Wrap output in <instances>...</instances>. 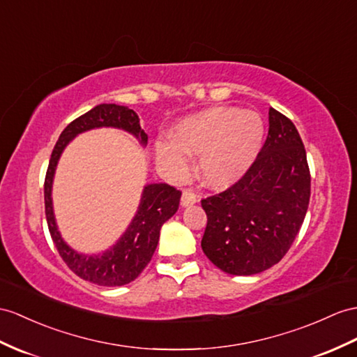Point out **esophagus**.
I'll return each mask as SVG.
<instances>
[{"label": "esophagus", "mask_w": 357, "mask_h": 357, "mask_svg": "<svg viewBox=\"0 0 357 357\" xmlns=\"http://www.w3.org/2000/svg\"><path fill=\"white\" fill-rule=\"evenodd\" d=\"M199 199H198V195L197 194H194L192 190L190 189H186V190H183V194H181V206L183 207H188V206H192V204H195V203H198Z\"/></svg>", "instance_id": "1"}]
</instances>
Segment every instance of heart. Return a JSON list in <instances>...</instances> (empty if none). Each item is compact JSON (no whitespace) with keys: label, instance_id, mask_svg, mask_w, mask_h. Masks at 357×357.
<instances>
[{"label":"heart","instance_id":"heart-1","mask_svg":"<svg viewBox=\"0 0 357 357\" xmlns=\"http://www.w3.org/2000/svg\"><path fill=\"white\" fill-rule=\"evenodd\" d=\"M264 136V119L256 110L207 107L180 119L171 128V139L155 144V160L167 176L183 178L189 155L198 154L199 178L213 189H225L253 167Z\"/></svg>","mask_w":357,"mask_h":357}]
</instances>
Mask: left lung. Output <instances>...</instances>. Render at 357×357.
<instances>
[{"label": "left lung", "mask_w": 357, "mask_h": 357, "mask_svg": "<svg viewBox=\"0 0 357 357\" xmlns=\"http://www.w3.org/2000/svg\"><path fill=\"white\" fill-rule=\"evenodd\" d=\"M268 137L253 167L224 192L202 199V248L231 275H253L280 262L297 236L310 198L306 150L292 121L269 109Z\"/></svg>", "instance_id": "1"}]
</instances>
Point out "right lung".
I'll return each mask as SVG.
<instances>
[{
  "instance_id": "add662e5",
  "label": "right lung",
  "mask_w": 357,
  "mask_h": 357,
  "mask_svg": "<svg viewBox=\"0 0 357 357\" xmlns=\"http://www.w3.org/2000/svg\"><path fill=\"white\" fill-rule=\"evenodd\" d=\"M93 128H119L135 136L142 146H146L149 142L137 113L127 106L100 104L74 119L60 135L50 159L43 186L47 222L59 255L80 279L100 286H123L133 282L149 265L158 247L162 225L177 212L181 192L167 183L145 185L132 222L110 248L98 255H84L69 247L59 231L54 216V174L68 144L75 136Z\"/></svg>"
}]
</instances>
